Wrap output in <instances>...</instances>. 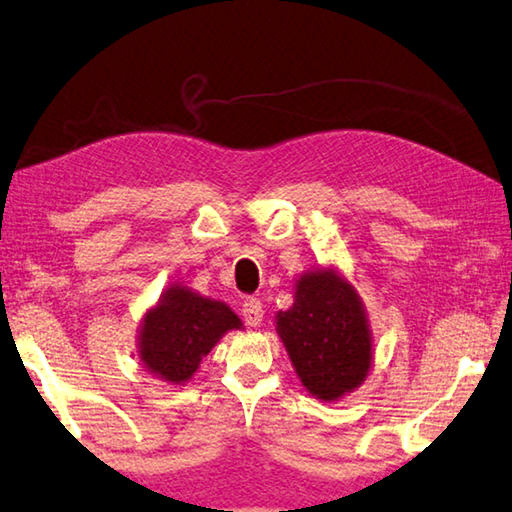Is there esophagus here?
Masks as SVG:
<instances>
[{"label": "esophagus", "mask_w": 512, "mask_h": 512, "mask_svg": "<svg viewBox=\"0 0 512 512\" xmlns=\"http://www.w3.org/2000/svg\"><path fill=\"white\" fill-rule=\"evenodd\" d=\"M242 317L246 326H259L262 324V317H264V308L262 302H259L257 297H246L242 302Z\"/></svg>", "instance_id": "obj_1"}]
</instances>
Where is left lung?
Here are the masks:
<instances>
[{
	"label": "left lung",
	"mask_w": 512,
	"mask_h": 512,
	"mask_svg": "<svg viewBox=\"0 0 512 512\" xmlns=\"http://www.w3.org/2000/svg\"><path fill=\"white\" fill-rule=\"evenodd\" d=\"M277 333L308 393L324 402L355 390L368 375L373 353L364 306L333 270L299 279L295 304L277 315Z\"/></svg>",
	"instance_id": "1"
}]
</instances>
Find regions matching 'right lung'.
<instances>
[{
    "label": "right lung",
    "instance_id": "1",
    "mask_svg": "<svg viewBox=\"0 0 512 512\" xmlns=\"http://www.w3.org/2000/svg\"><path fill=\"white\" fill-rule=\"evenodd\" d=\"M239 326L242 322L226 304L210 302L184 286H173L144 317L139 357L150 373L164 382L182 384L219 337Z\"/></svg>",
    "mask_w": 512,
    "mask_h": 512
}]
</instances>
